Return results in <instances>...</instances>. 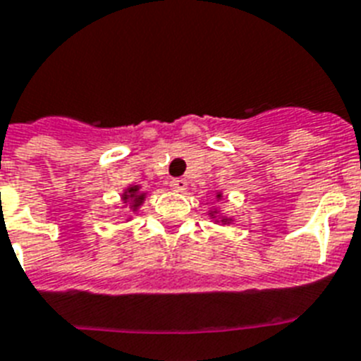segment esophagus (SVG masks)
Segmentation results:
<instances>
[{"mask_svg": "<svg viewBox=\"0 0 361 361\" xmlns=\"http://www.w3.org/2000/svg\"><path fill=\"white\" fill-rule=\"evenodd\" d=\"M171 189L176 190V192H183L187 189V181L183 178H176V180L171 181Z\"/></svg>", "mask_w": 361, "mask_h": 361, "instance_id": "1", "label": "esophagus"}]
</instances>
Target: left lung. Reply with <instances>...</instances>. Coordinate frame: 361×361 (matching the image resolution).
<instances>
[{
  "label": "left lung",
  "mask_w": 361,
  "mask_h": 361,
  "mask_svg": "<svg viewBox=\"0 0 361 361\" xmlns=\"http://www.w3.org/2000/svg\"><path fill=\"white\" fill-rule=\"evenodd\" d=\"M216 200H222V192H216ZM209 216L214 218V222H222V224H231L233 222L231 218L224 216V214L220 213L218 209H211V211H209Z\"/></svg>",
  "instance_id": "8db88e82"
}]
</instances>
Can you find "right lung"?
I'll return each mask as SVG.
<instances>
[{"instance_id":"right-lung-1","label":"right lung","mask_w":361,"mask_h":361,"mask_svg":"<svg viewBox=\"0 0 361 361\" xmlns=\"http://www.w3.org/2000/svg\"><path fill=\"white\" fill-rule=\"evenodd\" d=\"M145 198H147V192H143L141 190V187L139 185H130L126 187V189L123 190V195H121V200H123V204L130 205V209L132 211H137L141 205H143Z\"/></svg>"}]
</instances>
